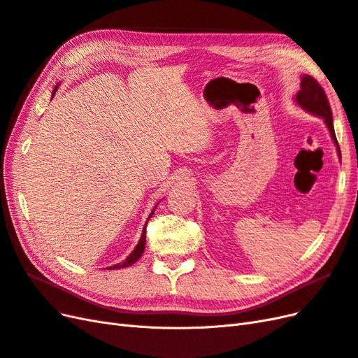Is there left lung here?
Returning <instances> with one entry per match:
<instances>
[{"instance_id": "8db88e82", "label": "left lung", "mask_w": 358, "mask_h": 358, "mask_svg": "<svg viewBox=\"0 0 358 358\" xmlns=\"http://www.w3.org/2000/svg\"><path fill=\"white\" fill-rule=\"evenodd\" d=\"M296 101H297L299 106H302L306 111L313 113V114H315V116H320V117L324 119L327 128L330 131V135L333 138V141L336 143L338 152L341 155L339 144H338V140H336V134H334V128H333V114H331V108H330L327 95H326L324 89L321 87V85L317 82L314 77H310V76H303L302 77L301 90L297 92Z\"/></svg>"}]
</instances>
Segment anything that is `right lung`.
I'll use <instances>...</instances> for the list:
<instances>
[{
	"label": "right lung",
	"instance_id": "add662e5",
	"mask_svg": "<svg viewBox=\"0 0 358 358\" xmlns=\"http://www.w3.org/2000/svg\"><path fill=\"white\" fill-rule=\"evenodd\" d=\"M56 89L57 87H55V90H53V95H55V92H56ZM53 98V96H52ZM153 214V213H152ZM152 214H150V217H152ZM145 227H147V224L144 226V230H143V235H141V239H140V242H138V245L135 247V250L131 252V256L126 259L124 262H122V263H119V264H114V266H111L113 269H120V268H128V266H131V264H134L138 259L141 257V255L144 252V248H145ZM110 268V269H111Z\"/></svg>",
	"mask_w": 358,
	"mask_h": 358
}]
</instances>
